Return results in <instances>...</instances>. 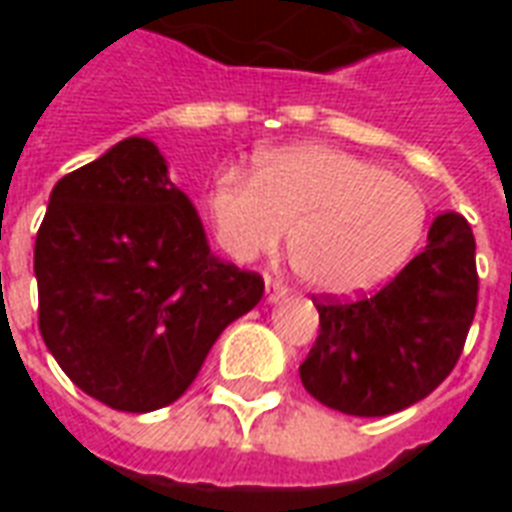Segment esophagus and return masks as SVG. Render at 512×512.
<instances>
[{
    "label": "esophagus",
    "mask_w": 512,
    "mask_h": 512,
    "mask_svg": "<svg viewBox=\"0 0 512 512\" xmlns=\"http://www.w3.org/2000/svg\"><path fill=\"white\" fill-rule=\"evenodd\" d=\"M285 296H288V288H285L279 279L266 277V301L268 304H277V301H282Z\"/></svg>",
    "instance_id": "34e87169"
}]
</instances>
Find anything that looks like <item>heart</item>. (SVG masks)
<instances>
[{"label":"heart","instance_id":"obj_1","mask_svg":"<svg viewBox=\"0 0 512 512\" xmlns=\"http://www.w3.org/2000/svg\"><path fill=\"white\" fill-rule=\"evenodd\" d=\"M205 213L235 263L274 252L290 227V266L323 293H354L395 274L428 227L417 183L326 145L260 153L252 175L224 169L208 189Z\"/></svg>","mask_w":512,"mask_h":512}]
</instances>
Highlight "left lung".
Masks as SVG:
<instances>
[{"instance_id":"left-lung-1","label":"left lung","mask_w":512,"mask_h":512,"mask_svg":"<svg viewBox=\"0 0 512 512\" xmlns=\"http://www.w3.org/2000/svg\"><path fill=\"white\" fill-rule=\"evenodd\" d=\"M318 340L299 367L304 389L351 417L414 406L450 376L477 310L474 235L461 213H441L428 246L370 296L318 299Z\"/></svg>"}]
</instances>
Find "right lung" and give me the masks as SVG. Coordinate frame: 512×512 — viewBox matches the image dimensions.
<instances>
[{
	"label": "right lung",
	"instance_id": "right-lung-1",
	"mask_svg": "<svg viewBox=\"0 0 512 512\" xmlns=\"http://www.w3.org/2000/svg\"><path fill=\"white\" fill-rule=\"evenodd\" d=\"M38 326L62 373L131 414L175 403L263 277L213 255L158 147L128 136L51 189L35 238Z\"/></svg>",
	"mask_w": 512,
	"mask_h": 512
}]
</instances>
